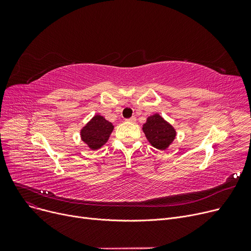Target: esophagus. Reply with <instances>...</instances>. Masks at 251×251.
<instances>
[{
	"mask_svg": "<svg viewBox=\"0 0 251 251\" xmlns=\"http://www.w3.org/2000/svg\"><path fill=\"white\" fill-rule=\"evenodd\" d=\"M126 121H128V122H132V123H134L135 121H136V118L135 117H131V118H129V119H127Z\"/></svg>",
	"mask_w": 251,
	"mask_h": 251,
	"instance_id": "1",
	"label": "esophagus"
}]
</instances>
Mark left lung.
Masks as SVG:
<instances>
[{
  "label": "left lung",
  "instance_id": "8db88e82",
  "mask_svg": "<svg viewBox=\"0 0 251 251\" xmlns=\"http://www.w3.org/2000/svg\"><path fill=\"white\" fill-rule=\"evenodd\" d=\"M142 130L151 146L161 151L168 149L176 136L174 127L165 121L159 114L149 117L147 123L143 124Z\"/></svg>",
  "mask_w": 251,
  "mask_h": 251
}]
</instances>
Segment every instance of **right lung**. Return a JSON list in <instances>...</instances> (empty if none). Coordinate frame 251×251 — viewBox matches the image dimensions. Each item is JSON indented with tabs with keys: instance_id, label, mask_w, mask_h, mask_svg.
Returning <instances> with one entry per match:
<instances>
[{
	"instance_id": "obj_1",
	"label": "right lung",
	"mask_w": 251,
	"mask_h": 251,
	"mask_svg": "<svg viewBox=\"0 0 251 251\" xmlns=\"http://www.w3.org/2000/svg\"><path fill=\"white\" fill-rule=\"evenodd\" d=\"M114 126L107 121L102 116L96 115L91 120L81 129V139L92 151L100 149L108 141Z\"/></svg>"
}]
</instances>
